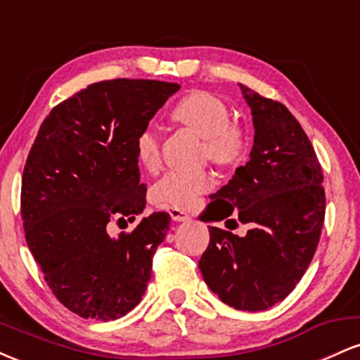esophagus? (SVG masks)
Listing matches in <instances>:
<instances>
[{
  "label": "esophagus",
  "instance_id": "esophagus-1",
  "mask_svg": "<svg viewBox=\"0 0 360 360\" xmlns=\"http://www.w3.org/2000/svg\"><path fill=\"white\" fill-rule=\"evenodd\" d=\"M169 214H171V218L174 221H188V220H191V217H189L188 213L183 212V210H179V208H169Z\"/></svg>",
  "mask_w": 360,
  "mask_h": 360
}]
</instances>
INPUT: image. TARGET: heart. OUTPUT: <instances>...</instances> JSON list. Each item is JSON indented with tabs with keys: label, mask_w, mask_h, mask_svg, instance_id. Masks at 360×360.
<instances>
[{
	"label": "heart",
	"mask_w": 360,
	"mask_h": 360,
	"mask_svg": "<svg viewBox=\"0 0 360 360\" xmlns=\"http://www.w3.org/2000/svg\"><path fill=\"white\" fill-rule=\"evenodd\" d=\"M171 117L205 140L206 155L213 162L229 166L242 157L240 130L229 125L230 113L218 98L196 91L176 103ZM135 154L143 167L152 169L159 164V140L154 131H140L135 140ZM212 186L213 177L205 171H171L152 186L150 196L159 205L188 208L200 194L210 191Z\"/></svg>",
	"instance_id": "obj_1"
}]
</instances>
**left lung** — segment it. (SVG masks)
Listing matches in <instances>:
<instances>
[{"label":"left lung","instance_id":"left-lung-1","mask_svg":"<svg viewBox=\"0 0 360 360\" xmlns=\"http://www.w3.org/2000/svg\"><path fill=\"white\" fill-rule=\"evenodd\" d=\"M254 123V146L245 166L212 194L220 221L235 212L249 225L243 237L208 226L210 245L200 259L205 283L223 303L262 311L283 301L307 272L325 220L323 174L308 135L286 106L240 84ZM237 226L235 220H226ZM230 229V230H233Z\"/></svg>","mask_w":360,"mask_h":360}]
</instances>
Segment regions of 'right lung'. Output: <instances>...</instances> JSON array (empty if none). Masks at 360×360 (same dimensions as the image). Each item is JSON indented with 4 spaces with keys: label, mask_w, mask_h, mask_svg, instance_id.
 <instances>
[{
    "label": "right lung",
    "mask_w": 360,
    "mask_h": 360,
    "mask_svg": "<svg viewBox=\"0 0 360 360\" xmlns=\"http://www.w3.org/2000/svg\"><path fill=\"white\" fill-rule=\"evenodd\" d=\"M181 86L150 79L94 82L40 125L22 177L27 245L56 298L82 318L110 321L142 300L171 217L152 213L111 238L110 220L146 208L135 140Z\"/></svg>",
    "instance_id": "right-lung-1"
}]
</instances>
